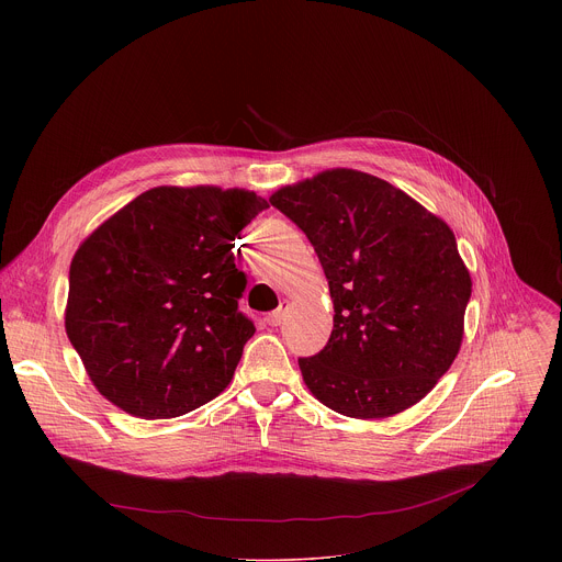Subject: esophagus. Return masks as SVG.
<instances>
[{"instance_id": "esophagus-1", "label": "esophagus", "mask_w": 562, "mask_h": 562, "mask_svg": "<svg viewBox=\"0 0 562 562\" xmlns=\"http://www.w3.org/2000/svg\"><path fill=\"white\" fill-rule=\"evenodd\" d=\"M286 311H289V300H282V302H280V306L267 315V323H269L271 327H278V325L282 323V319H284Z\"/></svg>"}]
</instances>
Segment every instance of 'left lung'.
<instances>
[{
  "instance_id": "left-lung-1",
  "label": "left lung",
  "mask_w": 562,
  "mask_h": 562,
  "mask_svg": "<svg viewBox=\"0 0 562 562\" xmlns=\"http://www.w3.org/2000/svg\"><path fill=\"white\" fill-rule=\"evenodd\" d=\"M269 202L306 233L334 300L327 347L297 360L308 391L358 420L420 403L460 351L471 295L449 224L353 169L282 187Z\"/></svg>"
}]
</instances>
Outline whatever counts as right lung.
I'll return each instance as SVG.
<instances>
[{
    "mask_svg": "<svg viewBox=\"0 0 562 562\" xmlns=\"http://www.w3.org/2000/svg\"><path fill=\"white\" fill-rule=\"evenodd\" d=\"M269 202L254 191L155 187L104 220L70 262L64 327L122 412L178 418L220 395L256 334L235 239Z\"/></svg>",
    "mask_w": 562,
    "mask_h": 562,
    "instance_id": "1",
    "label": "right lung"
}]
</instances>
